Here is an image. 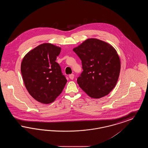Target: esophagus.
Instances as JSON below:
<instances>
[{"mask_svg": "<svg viewBox=\"0 0 148 148\" xmlns=\"http://www.w3.org/2000/svg\"><path fill=\"white\" fill-rule=\"evenodd\" d=\"M69 78L71 79V80H73V79H74V75L73 74H70L69 75Z\"/></svg>", "mask_w": 148, "mask_h": 148, "instance_id": "esophagus-1", "label": "esophagus"}]
</instances>
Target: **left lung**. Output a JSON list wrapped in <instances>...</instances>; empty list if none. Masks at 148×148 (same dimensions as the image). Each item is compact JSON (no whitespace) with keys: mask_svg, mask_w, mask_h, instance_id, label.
<instances>
[{"mask_svg":"<svg viewBox=\"0 0 148 148\" xmlns=\"http://www.w3.org/2000/svg\"><path fill=\"white\" fill-rule=\"evenodd\" d=\"M82 60L83 72L77 77L82 89L92 98L108 95L116 84L120 61L116 51L107 42L91 38L73 49Z\"/></svg>","mask_w":148,"mask_h":148,"instance_id":"1","label":"left lung"}]
</instances>
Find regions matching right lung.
Segmentation results:
<instances>
[{"mask_svg":"<svg viewBox=\"0 0 148 148\" xmlns=\"http://www.w3.org/2000/svg\"><path fill=\"white\" fill-rule=\"evenodd\" d=\"M60 51L58 47L44 43L30 51L22 60L21 73L25 86L30 95L42 103L53 102L66 83L56 62Z\"/></svg>","mask_w":148,"mask_h":148,"instance_id":"obj_1","label":"right lung"}]
</instances>
